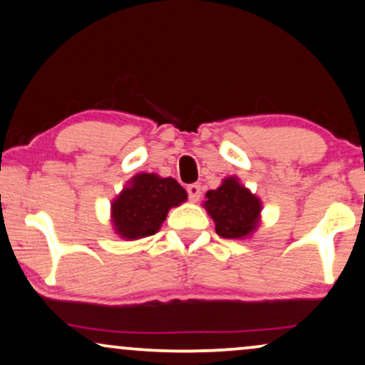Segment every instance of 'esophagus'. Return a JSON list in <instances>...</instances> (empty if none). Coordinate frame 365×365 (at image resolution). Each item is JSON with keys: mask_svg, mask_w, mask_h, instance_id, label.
Masks as SVG:
<instances>
[{"mask_svg": "<svg viewBox=\"0 0 365 365\" xmlns=\"http://www.w3.org/2000/svg\"><path fill=\"white\" fill-rule=\"evenodd\" d=\"M187 192H188V197H190L192 202H198V200H200V197H202V187L198 185V183H192V185H188Z\"/></svg>", "mask_w": 365, "mask_h": 365, "instance_id": "esophagus-1", "label": "esophagus"}]
</instances>
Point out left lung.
<instances>
[{
    "instance_id": "obj_1",
    "label": "left lung",
    "mask_w": 365,
    "mask_h": 365,
    "mask_svg": "<svg viewBox=\"0 0 365 365\" xmlns=\"http://www.w3.org/2000/svg\"><path fill=\"white\" fill-rule=\"evenodd\" d=\"M205 198L203 208L223 239H250L259 228L262 200L242 185L239 177H225L220 187L207 192Z\"/></svg>"
}]
</instances>
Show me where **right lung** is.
I'll list each match as a JSON object with an SVG mask.
<instances>
[{
    "mask_svg": "<svg viewBox=\"0 0 365 365\" xmlns=\"http://www.w3.org/2000/svg\"><path fill=\"white\" fill-rule=\"evenodd\" d=\"M188 193L177 180L157 173H137L111 202V225L120 239L140 240L155 235L170 208L187 202Z\"/></svg>",
    "mask_w": 365,
    "mask_h": 365,
    "instance_id": "obj_1",
    "label": "right lung"
}]
</instances>
